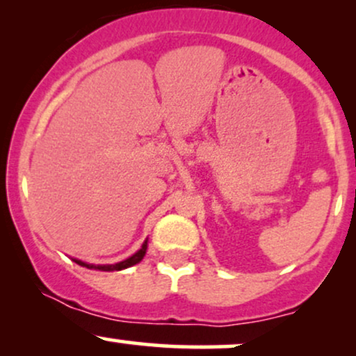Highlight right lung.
<instances>
[{
    "instance_id": "right-lung-1",
    "label": "right lung",
    "mask_w": 356,
    "mask_h": 356,
    "mask_svg": "<svg viewBox=\"0 0 356 356\" xmlns=\"http://www.w3.org/2000/svg\"><path fill=\"white\" fill-rule=\"evenodd\" d=\"M145 251H147V241H145L144 244H142V248L138 249V251L136 252V254L130 256L129 259L122 261V263H117V264H104V266H93V264H87V263H83V261H79V259H75V263H76V264H80V266L88 268V269H93V268H95V269H99V271H120V269L130 268V266H134V264L140 263L142 257L145 256Z\"/></svg>"
}]
</instances>
